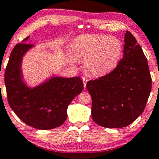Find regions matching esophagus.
I'll use <instances>...</instances> for the list:
<instances>
[{
	"mask_svg": "<svg viewBox=\"0 0 159 159\" xmlns=\"http://www.w3.org/2000/svg\"><path fill=\"white\" fill-rule=\"evenodd\" d=\"M82 81H83V83H84V87H86V85H87V78L86 77H83L82 78Z\"/></svg>",
	"mask_w": 159,
	"mask_h": 159,
	"instance_id": "34e87169",
	"label": "esophagus"
}]
</instances>
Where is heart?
Wrapping results in <instances>:
<instances>
[{"label": "heart", "mask_w": 159, "mask_h": 159, "mask_svg": "<svg viewBox=\"0 0 159 159\" xmlns=\"http://www.w3.org/2000/svg\"><path fill=\"white\" fill-rule=\"evenodd\" d=\"M78 60L84 61L85 70L93 75H102L115 69L123 53V44L114 36L91 34L78 38L72 43Z\"/></svg>", "instance_id": "b5f03b06"}]
</instances>
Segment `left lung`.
<instances>
[{
  "label": "left lung",
  "mask_w": 159,
  "mask_h": 159,
  "mask_svg": "<svg viewBox=\"0 0 159 159\" xmlns=\"http://www.w3.org/2000/svg\"><path fill=\"white\" fill-rule=\"evenodd\" d=\"M123 57L112 72L89 81L93 121L105 128L129 125L143 113L152 88L148 62L140 45L125 32Z\"/></svg>",
  "instance_id": "obj_1"
}]
</instances>
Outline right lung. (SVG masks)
Segmentation results:
<instances>
[{
	"label": "right lung",
	"instance_id": "right-lung-1",
	"mask_svg": "<svg viewBox=\"0 0 159 159\" xmlns=\"http://www.w3.org/2000/svg\"><path fill=\"white\" fill-rule=\"evenodd\" d=\"M25 38L11 52L5 71V85L9 105L27 125L37 129H52L61 125L67 117V107L83 90L80 77L53 76L35 87L24 82L21 62L34 45L24 43Z\"/></svg>",
	"mask_w": 159,
	"mask_h": 159
}]
</instances>
